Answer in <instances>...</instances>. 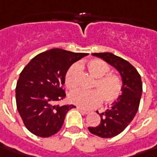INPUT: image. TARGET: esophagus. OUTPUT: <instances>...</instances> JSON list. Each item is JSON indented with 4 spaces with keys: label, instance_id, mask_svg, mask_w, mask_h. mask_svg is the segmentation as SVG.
Here are the masks:
<instances>
[{
    "label": "esophagus",
    "instance_id": "1",
    "mask_svg": "<svg viewBox=\"0 0 157 157\" xmlns=\"http://www.w3.org/2000/svg\"><path fill=\"white\" fill-rule=\"evenodd\" d=\"M77 109H78L81 113H83V114H89V113H91V111H90V110H85V109H82V108H81V107H77Z\"/></svg>",
    "mask_w": 157,
    "mask_h": 157
}]
</instances>
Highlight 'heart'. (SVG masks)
Masks as SVG:
<instances>
[{
    "label": "heart",
    "instance_id": "heart-1",
    "mask_svg": "<svg viewBox=\"0 0 157 157\" xmlns=\"http://www.w3.org/2000/svg\"><path fill=\"white\" fill-rule=\"evenodd\" d=\"M86 69L95 79L92 88L95 90L84 91L76 90L72 91L68 99L72 104L82 108H93L98 105L100 101L104 104H112L119 98L123 90L121 77L111 71V67L103 59H92L85 63ZM80 73L78 64L71 65L65 74V85L69 90L77 87V78Z\"/></svg>",
    "mask_w": 157,
    "mask_h": 157
}]
</instances>
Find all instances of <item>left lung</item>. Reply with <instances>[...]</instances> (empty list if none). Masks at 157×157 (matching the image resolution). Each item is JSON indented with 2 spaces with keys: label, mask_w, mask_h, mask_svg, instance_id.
<instances>
[{
  "label": "left lung",
  "mask_w": 157,
  "mask_h": 157,
  "mask_svg": "<svg viewBox=\"0 0 157 157\" xmlns=\"http://www.w3.org/2000/svg\"><path fill=\"white\" fill-rule=\"evenodd\" d=\"M103 59L119 72L123 81V90L119 98L105 113H99L101 121L89 131L101 138H112L122 133L133 120L140 105L142 82L140 74L127 60L111 52L92 53Z\"/></svg>",
  "instance_id": "1"
}]
</instances>
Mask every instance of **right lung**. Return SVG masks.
Masks as SVG:
<instances>
[{"instance_id": "right-lung-1", "label": "right lung", "mask_w": 157, "mask_h": 157, "mask_svg": "<svg viewBox=\"0 0 157 157\" xmlns=\"http://www.w3.org/2000/svg\"><path fill=\"white\" fill-rule=\"evenodd\" d=\"M87 55L54 48L35 56L24 67L17 81V111L31 133L46 138L63 125L67 113L75 106L59 105L66 98L62 89L65 74L70 66Z\"/></svg>"}]
</instances>
